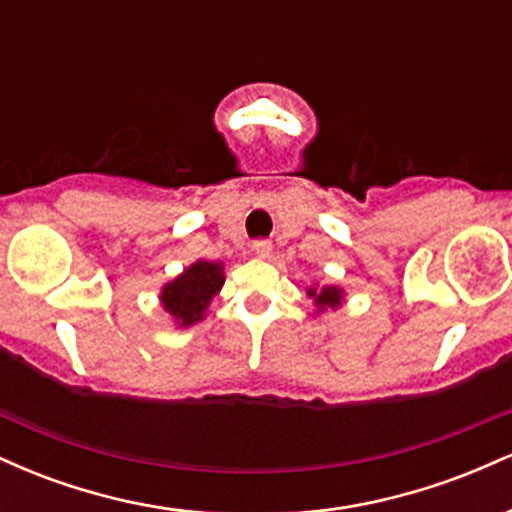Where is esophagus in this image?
<instances>
[{
  "instance_id": "esophagus-1",
  "label": "esophagus",
  "mask_w": 512,
  "mask_h": 512,
  "mask_svg": "<svg viewBox=\"0 0 512 512\" xmlns=\"http://www.w3.org/2000/svg\"><path fill=\"white\" fill-rule=\"evenodd\" d=\"M252 252H255L257 257H267L269 252H272V243H269V240H255V243H252Z\"/></svg>"
}]
</instances>
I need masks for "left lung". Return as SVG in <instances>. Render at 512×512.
Returning a JSON list of instances; mask_svg holds the SVG:
<instances>
[{
    "instance_id": "obj_1",
    "label": "left lung",
    "mask_w": 512,
    "mask_h": 512,
    "mask_svg": "<svg viewBox=\"0 0 512 512\" xmlns=\"http://www.w3.org/2000/svg\"><path fill=\"white\" fill-rule=\"evenodd\" d=\"M310 298H315V303L320 305V308H334V305H339V298H342V293H339V289H334V286H325L320 293H317L315 289L308 291Z\"/></svg>"
}]
</instances>
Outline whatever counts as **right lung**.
<instances>
[{"label": "right lung", "instance_id": "1", "mask_svg": "<svg viewBox=\"0 0 512 512\" xmlns=\"http://www.w3.org/2000/svg\"><path fill=\"white\" fill-rule=\"evenodd\" d=\"M223 274L221 264L214 262H197L190 269H185L173 284H168L161 293L163 308L168 310L182 327H190L202 317L204 308L216 291L221 289Z\"/></svg>", "mask_w": 512, "mask_h": 512}]
</instances>
